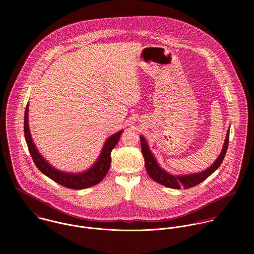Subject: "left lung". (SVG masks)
I'll use <instances>...</instances> for the list:
<instances>
[{
	"mask_svg": "<svg viewBox=\"0 0 254 254\" xmlns=\"http://www.w3.org/2000/svg\"><path fill=\"white\" fill-rule=\"evenodd\" d=\"M229 134H230V128L227 131L225 142L223 145V148L217 157V159L214 161L213 164H211L208 168L205 170L198 172V173H193V174H187V175H173L164 170L157 162L156 158L152 154V152L149 149V146L147 145V142L145 141L144 136H141V146H142V152L145 158V166L149 177L153 181L165 186L170 189H175L179 190L181 188L184 189H190L192 188L199 183L204 181L206 178H208L213 172H215L221 165L227 148H228V144H229Z\"/></svg>",
	"mask_w": 254,
	"mask_h": 254,
	"instance_id": "1",
	"label": "left lung"
}]
</instances>
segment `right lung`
Segmentation results:
<instances>
[{
  "mask_svg": "<svg viewBox=\"0 0 254 254\" xmlns=\"http://www.w3.org/2000/svg\"><path fill=\"white\" fill-rule=\"evenodd\" d=\"M28 112H29V104H27L25 113H24V137H25V141L28 146L29 152L38 169L44 175H46L53 181L72 190H83V189L93 187L99 184L105 178L110 167V162H111L110 152L115 147V145H117L123 130H120L119 132L113 134L106 141L98 159L89 169L79 173H69V172H64V171L56 169L41 155L31 137V133L28 125Z\"/></svg>",
  "mask_w": 254,
  "mask_h": 254,
  "instance_id": "1",
  "label": "right lung"
}]
</instances>
